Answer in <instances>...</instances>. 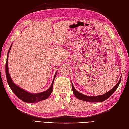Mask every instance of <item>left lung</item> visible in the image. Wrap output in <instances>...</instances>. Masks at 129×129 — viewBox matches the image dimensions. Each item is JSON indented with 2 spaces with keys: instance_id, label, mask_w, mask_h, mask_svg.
I'll list each match as a JSON object with an SVG mask.
<instances>
[{
  "instance_id": "1",
  "label": "left lung",
  "mask_w": 129,
  "mask_h": 129,
  "mask_svg": "<svg viewBox=\"0 0 129 129\" xmlns=\"http://www.w3.org/2000/svg\"><path fill=\"white\" fill-rule=\"evenodd\" d=\"M121 79H122V76H120V80L118 82V83L112 89H111L110 91H109L107 93H104L103 95H100V96H88L84 95L82 93H81L79 92H78L74 88L73 84L72 83V90L73 91L74 95H75V96L78 99L81 100H83L85 101H87V102H102V101H104L105 100H106L108 99L109 97H110L114 93L116 90L117 89L121 81Z\"/></svg>"
}]
</instances>
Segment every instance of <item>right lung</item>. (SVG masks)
I'll list each match as a JSON object with an SVG mask.
<instances>
[{
    "instance_id": "1",
    "label": "right lung",
    "mask_w": 129,
    "mask_h": 129,
    "mask_svg": "<svg viewBox=\"0 0 129 129\" xmlns=\"http://www.w3.org/2000/svg\"><path fill=\"white\" fill-rule=\"evenodd\" d=\"M12 44L9 48V50L7 53V58H6V65H5V71H6V79L7 81V83L9 85L11 90L12 91L14 94L16 95L19 99H20L22 101H24L25 102L33 103H36L39 102L40 101L46 100L48 98L49 96L51 94L52 91H53V83L54 82V80L55 79V76L56 75V72L55 76L54 77L53 81L52 82V83L50 85V88L47 90L46 91L40 92L38 93H32L30 92H27L25 90L20 88L18 85H17L13 82L12 80L11 79L10 77V74L9 73V68H8V57H9V54L10 53V50L12 47Z\"/></svg>"
}]
</instances>
